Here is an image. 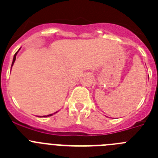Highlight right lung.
Returning a JSON list of instances; mask_svg holds the SVG:
<instances>
[{
	"mask_svg": "<svg viewBox=\"0 0 158 158\" xmlns=\"http://www.w3.org/2000/svg\"><path fill=\"white\" fill-rule=\"evenodd\" d=\"M19 50H20V48L19 49V50H18V51H16V53L15 54H14V57H13V60H12V65H13V64H14V62H15V61H16V55H17V53L19 52ZM11 69H12V67H11ZM58 112V111H56V112H54V114H55V113H57ZM53 114H50V115H43V117H48V116H51V115H52ZM40 117V116H39Z\"/></svg>",
	"mask_w": 158,
	"mask_h": 158,
	"instance_id": "obj_1",
	"label": "right lung"
}]
</instances>
